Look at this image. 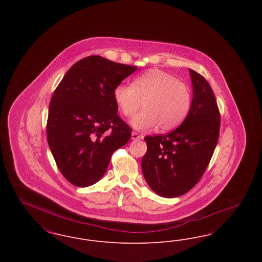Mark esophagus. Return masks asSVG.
<instances>
[{
  "instance_id": "34e87169",
  "label": "esophagus",
  "mask_w": 262,
  "mask_h": 262,
  "mask_svg": "<svg viewBox=\"0 0 262 262\" xmlns=\"http://www.w3.org/2000/svg\"><path fill=\"white\" fill-rule=\"evenodd\" d=\"M140 138H141V137H140L139 135H137V133H133V134H132V139H133V140L140 139Z\"/></svg>"
}]
</instances>
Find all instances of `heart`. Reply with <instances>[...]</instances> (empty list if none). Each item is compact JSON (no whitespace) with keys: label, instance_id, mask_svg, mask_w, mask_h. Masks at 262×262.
<instances>
[{"label":"heart","instance_id":"1","mask_svg":"<svg viewBox=\"0 0 262 262\" xmlns=\"http://www.w3.org/2000/svg\"><path fill=\"white\" fill-rule=\"evenodd\" d=\"M114 100L125 118L137 130H147L158 125L164 130L174 129L187 118L191 108L192 95L187 84L174 75L152 69L137 76L133 85L119 84L114 90Z\"/></svg>","mask_w":262,"mask_h":262}]
</instances>
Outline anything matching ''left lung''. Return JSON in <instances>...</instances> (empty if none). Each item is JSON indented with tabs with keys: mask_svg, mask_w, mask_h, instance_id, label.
<instances>
[{
	"mask_svg": "<svg viewBox=\"0 0 262 262\" xmlns=\"http://www.w3.org/2000/svg\"><path fill=\"white\" fill-rule=\"evenodd\" d=\"M192 103L187 118L167 135L145 137L141 169L150 188L177 198L194 187L210 162L220 130V113L207 80L189 69Z\"/></svg>",
	"mask_w": 262,
	"mask_h": 262,
	"instance_id": "left-lung-1",
	"label": "left lung"
}]
</instances>
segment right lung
<instances>
[{"label": "right lung", "mask_w": 262, "mask_h": 262, "mask_svg": "<svg viewBox=\"0 0 262 262\" xmlns=\"http://www.w3.org/2000/svg\"><path fill=\"white\" fill-rule=\"evenodd\" d=\"M137 67L89 56L68 71L49 105L47 140L62 176L75 187L97 183L132 128L118 116L114 90Z\"/></svg>", "instance_id": "add662e5"}]
</instances>
